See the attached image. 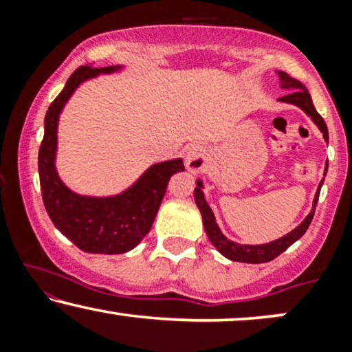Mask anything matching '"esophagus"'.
Masks as SVG:
<instances>
[{
  "label": "esophagus",
  "instance_id": "obj_1",
  "mask_svg": "<svg viewBox=\"0 0 352 352\" xmlns=\"http://www.w3.org/2000/svg\"><path fill=\"white\" fill-rule=\"evenodd\" d=\"M208 160V152L204 145H190L187 151V155H185V164H187L190 172H204L205 165H207Z\"/></svg>",
  "mask_w": 352,
  "mask_h": 352
}]
</instances>
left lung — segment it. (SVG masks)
I'll list each match as a JSON object with an SVG mask.
<instances>
[{"label": "left lung", "instance_id": "1", "mask_svg": "<svg viewBox=\"0 0 352 352\" xmlns=\"http://www.w3.org/2000/svg\"><path fill=\"white\" fill-rule=\"evenodd\" d=\"M278 76H280L281 87L292 89L288 94L280 98L281 102H289V104H294V106L301 107L302 111H305L306 114L313 119V122L318 125L319 131L322 132V137H324V140L328 142L329 140L328 127H326L324 119H322V117L316 112V109H314L308 89L302 86L300 80L293 79L292 76L286 74V72L280 71L278 72ZM326 172H328V164H326ZM322 180H321V184H319L316 197H314L313 210H311L309 215L302 220V223L300 225V227H296L293 232H289L288 235L280 238V240H274V241H272V243H266V245H238V243H233V241H230L228 238L220 232V228H218V225L215 221V217H213L212 210H210L207 201H205L204 192H201V182L200 180L197 182V185H199V187L195 188L193 195H195V204L200 210L201 218H204L205 232H207L210 241H212L213 246H215L218 252L232 261H241V263H266V261H272L276 256H280L285 250H288L289 246L294 243V241L300 240V238L305 235V232L308 230L311 220H313V217H314V210H316V205H318L319 190H321Z\"/></svg>", "mask_w": 352, "mask_h": 352}]
</instances>
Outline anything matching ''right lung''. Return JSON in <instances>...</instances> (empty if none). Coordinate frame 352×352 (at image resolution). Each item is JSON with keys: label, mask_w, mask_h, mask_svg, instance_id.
<instances>
[{"label": "right lung", "mask_w": 352, "mask_h": 352, "mask_svg": "<svg viewBox=\"0 0 352 352\" xmlns=\"http://www.w3.org/2000/svg\"><path fill=\"white\" fill-rule=\"evenodd\" d=\"M117 67L99 69L91 64L78 67L44 117V137L38 157L44 207L54 227L87 253L119 254L139 245L155 220L170 177L185 168L182 159L155 164L127 192L109 199L76 195L59 180L54 168L59 112L82 80Z\"/></svg>", "instance_id": "right-lung-1"}]
</instances>
